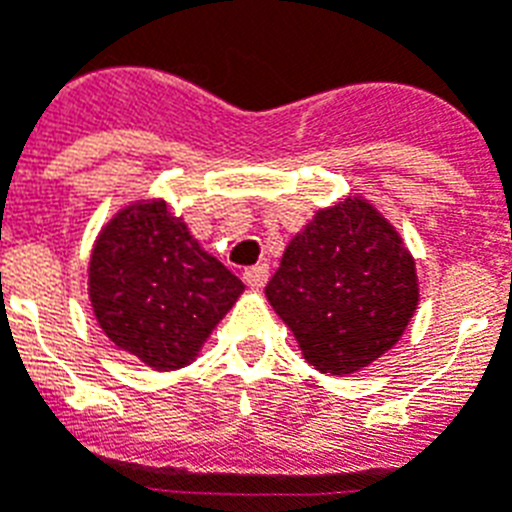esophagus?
I'll use <instances>...</instances> for the list:
<instances>
[{"label":"esophagus","mask_w":512,"mask_h":512,"mask_svg":"<svg viewBox=\"0 0 512 512\" xmlns=\"http://www.w3.org/2000/svg\"><path fill=\"white\" fill-rule=\"evenodd\" d=\"M243 282H246L251 289H261L266 282H269V266L259 264L246 269L243 271Z\"/></svg>","instance_id":"34e87169"}]
</instances>
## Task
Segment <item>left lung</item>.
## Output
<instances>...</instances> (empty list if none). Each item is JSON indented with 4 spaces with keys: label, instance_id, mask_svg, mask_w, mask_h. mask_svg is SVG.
<instances>
[{
    "label": "left lung",
    "instance_id": "obj_1",
    "mask_svg": "<svg viewBox=\"0 0 512 512\" xmlns=\"http://www.w3.org/2000/svg\"><path fill=\"white\" fill-rule=\"evenodd\" d=\"M415 259L361 197L315 212L289 241L266 300L318 372L354 374L387 354L418 307Z\"/></svg>",
    "mask_w": 512,
    "mask_h": 512
}]
</instances>
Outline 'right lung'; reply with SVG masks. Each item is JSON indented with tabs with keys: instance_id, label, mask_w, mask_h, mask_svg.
<instances>
[{
	"instance_id": "obj_1",
	"label": "right lung",
	"mask_w": 512,
	"mask_h": 512,
	"mask_svg": "<svg viewBox=\"0 0 512 512\" xmlns=\"http://www.w3.org/2000/svg\"><path fill=\"white\" fill-rule=\"evenodd\" d=\"M243 295L164 200L122 207L97 235L89 300L104 336L156 372L182 369Z\"/></svg>"
}]
</instances>
